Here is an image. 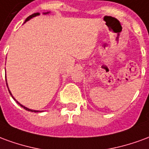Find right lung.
Here are the masks:
<instances>
[{
	"instance_id": "1",
	"label": "right lung",
	"mask_w": 149,
	"mask_h": 149,
	"mask_svg": "<svg viewBox=\"0 0 149 149\" xmlns=\"http://www.w3.org/2000/svg\"><path fill=\"white\" fill-rule=\"evenodd\" d=\"M40 13H33V14H32V15H30V16H29V17H28L27 18H26V20H25V21H29V19H31V18L32 17H36V16H37V15H39ZM6 84H7V81H6ZM8 92H9V93L11 94V93H10V91L8 90ZM11 96H12V94H11ZM12 97H13V96H12ZM13 99H14V98H13ZM15 100V99H14ZM18 103V102H17ZM19 104V103H18ZM20 104V105H21V107H22V108H24V109L25 110H28V111H30V112H40V111H36V110H32V109H28V108H26V107H24V106H23V105H21V104Z\"/></svg>"
}]
</instances>
